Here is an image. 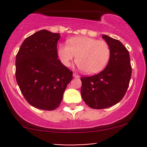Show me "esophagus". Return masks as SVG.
Wrapping results in <instances>:
<instances>
[{
	"mask_svg": "<svg viewBox=\"0 0 147 147\" xmlns=\"http://www.w3.org/2000/svg\"><path fill=\"white\" fill-rule=\"evenodd\" d=\"M73 77L74 78H79V75L78 74H77L76 72H74L73 73Z\"/></svg>",
	"mask_w": 147,
	"mask_h": 147,
	"instance_id": "34e87169",
	"label": "esophagus"
}]
</instances>
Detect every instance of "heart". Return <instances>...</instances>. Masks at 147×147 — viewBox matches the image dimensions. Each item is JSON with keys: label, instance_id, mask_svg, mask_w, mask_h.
Masks as SVG:
<instances>
[{"label": "heart", "instance_id": "b5f03b06", "mask_svg": "<svg viewBox=\"0 0 147 147\" xmlns=\"http://www.w3.org/2000/svg\"><path fill=\"white\" fill-rule=\"evenodd\" d=\"M58 56L65 66L71 65L76 57V64L88 75L98 73L106 67L110 59L111 49L104 41L86 36L72 37L67 45L60 44Z\"/></svg>", "mask_w": 147, "mask_h": 147}]
</instances>
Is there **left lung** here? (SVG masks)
<instances>
[{
	"label": "left lung",
	"mask_w": 147,
	"mask_h": 147,
	"mask_svg": "<svg viewBox=\"0 0 147 147\" xmlns=\"http://www.w3.org/2000/svg\"><path fill=\"white\" fill-rule=\"evenodd\" d=\"M111 49V57L104 70L96 75L81 77V95L84 102L94 109L111 107L124 97L131 77L129 51L120 41L103 34Z\"/></svg>",
	"instance_id": "8db88e82"
}]
</instances>
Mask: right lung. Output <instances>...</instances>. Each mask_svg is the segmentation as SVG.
I'll list each match as a JSON object with an SVG mask.
<instances>
[{
    "mask_svg": "<svg viewBox=\"0 0 147 147\" xmlns=\"http://www.w3.org/2000/svg\"><path fill=\"white\" fill-rule=\"evenodd\" d=\"M60 34L45 30L26 38L16 57V79L30 105L53 111L63 99L72 72L58 59L57 45Z\"/></svg>",
    "mask_w": 147,
    "mask_h": 147,
    "instance_id": "add662e5",
    "label": "right lung"
}]
</instances>
